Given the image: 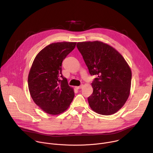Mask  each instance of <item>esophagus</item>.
<instances>
[{"instance_id": "34e87169", "label": "esophagus", "mask_w": 153, "mask_h": 153, "mask_svg": "<svg viewBox=\"0 0 153 153\" xmlns=\"http://www.w3.org/2000/svg\"><path fill=\"white\" fill-rule=\"evenodd\" d=\"M83 87V85H80V86H76V89H77V90H79V89H80V88H82Z\"/></svg>"}]
</instances>
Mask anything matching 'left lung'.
Instances as JSON below:
<instances>
[{"label": "left lung", "instance_id": "obj_1", "mask_svg": "<svg viewBox=\"0 0 153 153\" xmlns=\"http://www.w3.org/2000/svg\"><path fill=\"white\" fill-rule=\"evenodd\" d=\"M77 47L91 76L93 94L88 100L92 110L102 115L114 114L129 95L132 74L122 56L102 42H78Z\"/></svg>", "mask_w": 153, "mask_h": 153}]
</instances>
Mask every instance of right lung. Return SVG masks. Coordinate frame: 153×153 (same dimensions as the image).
<instances>
[{
  "label": "right lung",
  "mask_w": 153,
  "mask_h": 153,
  "mask_svg": "<svg viewBox=\"0 0 153 153\" xmlns=\"http://www.w3.org/2000/svg\"><path fill=\"white\" fill-rule=\"evenodd\" d=\"M76 45V42L53 43L37 54L32 64L28 79L30 95L49 114L64 112L74 97L73 89L62 75V63Z\"/></svg>",
  "instance_id": "right-lung-1"
}]
</instances>
